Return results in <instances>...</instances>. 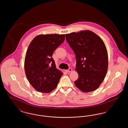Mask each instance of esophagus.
<instances>
[{
    "label": "esophagus",
    "mask_w": 128,
    "mask_h": 128,
    "mask_svg": "<svg viewBox=\"0 0 128 128\" xmlns=\"http://www.w3.org/2000/svg\"><path fill=\"white\" fill-rule=\"evenodd\" d=\"M72 70V69L71 68H69L68 70H67L66 71H67V72H71Z\"/></svg>",
    "instance_id": "obj_1"
}]
</instances>
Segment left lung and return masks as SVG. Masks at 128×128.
I'll return each instance as SVG.
<instances>
[{
  "label": "left lung",
  "mask_w": 128,
  "mask_h": 128,
  "mask_svg": "<svg viewBox=\"0 0 128 128\" xmlns=\"http://www.w3.org/2000/svg\"><path fill=\"white\" fill-rule=\"evenodd\" d=\"M67 42L76 59L79 78L74 84L80 91L96 90L102 84L108 68V54L102 39L91 30L66 34Z\"/></svg>",
  "instance_id": "1"
}]
</instances>
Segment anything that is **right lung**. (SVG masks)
I'll return each mask as SVG.
<instances>
[{
  "mask_svg": "<svg viewBox=\"0 0 128 128\" xmlns=\"http://www.w3.org/2000/svg\"><path fill=\"white\" fill-rule=\"evenodd\" d=\"M65 37V34H40L30 44L25 58V72L37 91L49 93L57 86L63 73L56 68L52 56Z\"/></svg>",
  "mask_w": 128,
  "mask_h": 128,
  "instance_id": "1",
  "label": "right lung"
}]
</instances>
